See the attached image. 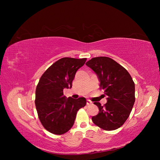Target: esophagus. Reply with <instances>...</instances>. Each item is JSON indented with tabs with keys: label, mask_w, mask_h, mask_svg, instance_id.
<instances>
[{
	"label": "esophagus",
	"mask_w": 160,
	"mask_h": 160,
	"mask_svg": "<svg viewBox=\"0 0 160 160\" xmlns=\"http://www.w3.org/2000/svg\"><path fill=\"white\" fill-rule=\"evenodd\" d=\"M92 103H92V101H91L89 99H88V100H87V105H91Z\"/></svg>",
	"instance_id": "obj_1"
}]
</instances>
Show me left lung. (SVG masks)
I'll list each match as a JSON object with an SVG mask.
<instances>
[{"label": "left lung", "mask_w": 160, "mask_h": 160, "mask_svg": "<svg viewBox=\"0 0 160 160\" xmlns=\"http://www.w3.org/2000/svg\"><path fill=\"white\" fill-rule=\"evenodd\" d=\"M99 80L100 89L107 95V103L92 117L93 122L106 131L117 129L127 120L135 103V83L128 71L113 59L107 57H94L86 62ZM105 96V95H104Z\"/></svg>", "instance_id": "left-lung-1"}]
</instances>
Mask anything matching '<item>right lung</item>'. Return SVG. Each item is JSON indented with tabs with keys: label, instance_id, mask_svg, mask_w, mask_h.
Segmentation results:
<instances>
[{
	"label": "right lung",
	"instance_id": "1",
	"mask_svg": "<svg viewBox=\"0 0 160 160\" xmlns=\"http://www.w3.org/2000/svg\"><path fill=\"white\" fill-rule=\"evenodd\" d=\"M64 57L54 62L40 78L35 92V106L42 126L49 132L61 135L72 128L78 110L86 105V99L67 98L65 88H71L77 71L86 61Z\"/></svg>",
	"mask_w": 160,
	"mask_h": 160
}]
</instances>
